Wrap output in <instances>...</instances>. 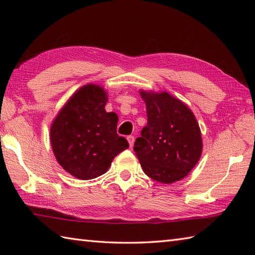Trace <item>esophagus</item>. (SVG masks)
I'll use <instances>...</instances> for the list:
<instances>
[{"label": "esophagus", "mask_w": 255, "mask_h": 255, "mask_svg": "<svg viewBox=\"0 0 255 255\" xmlns=\"http://www.w3.org/2000/svg\"><path fill=\"white\" fill-rule=\"evenodd\" d=\"M127 140H128V142H129V145H130V148H131L132 145H133V142H134V137L133 136H128Z\"/></svg>", "instance_id": "34e87169"}]
</instances>
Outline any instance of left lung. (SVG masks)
I'll use <instances>...</instances> for the list:
<instances>
[{
    "mask_svg": "<svg viewBox=\"0 0 255 255\" xmlns=\"http://www.w3.org/2000/svg\"><path fill=\"white\" fill-rule=\"evenodd\" d=\"M147 106V126L133 150L143 172L171 184L185 177L202 155L200 129L193 112L166 92L140 91Z\"/></svg>",
    "mask_w": 255,
    "mask_h": 255,
    "instance_id": "1",
    "label": "left lung"
}]
</instances>
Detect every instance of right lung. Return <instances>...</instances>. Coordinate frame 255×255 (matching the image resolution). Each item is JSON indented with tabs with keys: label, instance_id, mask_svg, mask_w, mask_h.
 Listing matches in <instances>:
<instances>
[{
	"label": "right lung",
	"instance_id": "right-lung-1",
	"mask_svg": "<svg viewBox=\"0 0 255 255\" xmlns=\"http://www.w3.org/2000/svg\"><path fill=\"white\" fill-rule=\"evenodd\" d=\"M107 93L88 84L70 97L50 128L58 163L74 177L92 180L106 173L114 158L129 147L117 134L118 116L106 113Z\"/></svg>",
	"mask_w": 255,
	"mask_h": 255
}]
</instances>
